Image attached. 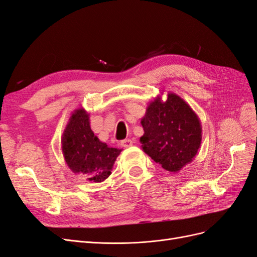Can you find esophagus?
<instances>
[{
	"label": "esophagus",
	"mask_w": 257,
	"mask_h": 257,
	"mask_svg": "<svg viewBox=\"0 0 257 257\" xmlns=\"http://www.w3.org/2000/svg\"><path fill=\"white\" fill-rule=\"evenodd\" d=\"M133 145V141L132 139H124V141L121 142V146L124 148H128Z\"/></svg>",
	"instance_id": "esophagus-1"
}]
</instances>
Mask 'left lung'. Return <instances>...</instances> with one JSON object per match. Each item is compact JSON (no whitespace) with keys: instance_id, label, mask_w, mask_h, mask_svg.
<instances>
[{"instance_id":"8db88e82","label":"left lung","mask_w":257,"mask_h":257,"mask_svg":"<svg viewBox=\"0 0 257 257\" xmlns=\"http://www.w3.org/2000/svg\"><path fill=\"white\" fill-rule=\"evenodd\" d=\"M142 149L170 173L189 164L201 144L198 115L183 98L168 92L166 100L158 95L148 105L142 118Z\"/></svg>"}]
</instances>
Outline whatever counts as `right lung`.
<instances>
[{"instance_id":"obj_1","label":"right lung","mask_w":257,"mask_h":257,"mask_svg":"<svg viewBox=\"0 0 257 257\" xmlns=\"http://www.w3.org/2000/svg\"><path fill=\"white\" fill-rule=\"evenodd\" d=\"M62 153L74 174H82L91 182H103L110 176L122 149L108 147L94 135L84 108L72 112L61 138Z\"/></svg>"}]
</instances>
